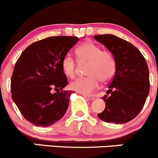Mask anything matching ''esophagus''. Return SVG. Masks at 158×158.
<instances>
[{"instance_id": "esophagus-1", "label": "esophagus", "mask_w": 158, "mask_h": 158, "mask_svg": "<svg viewBox=\"0 0 158 158\" xmlns=\"http://www.w3.org/2000/svg\"><path fill=\"white\" fill-rule=\"evenodd\" d=\"M83 96H84V98H86V99L89 100V101H93V100L94 99V97L90 96V95H85V94H84V95H83Z\"/></svg>"}]
</instances>
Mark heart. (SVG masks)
Listing matches in <instances>:
<instances>
[{"label":"heart","mask_w":158,"mask_h":158,"mask_svg":"<svg viewBox=\"0 0 158 158\" xmlns=\"http://www.w3.org/2000/svg\"><path fill=\"white\" fill-rule=\"evenodd\" d=\"M77 58L81 63L88 62L87 74L71 84V88L83 94H90L99 88L101 81L108 82L116 71V60L114 54L107 50H101L99 45L87 41L75 50ZM62 69L68 77L74 78L77 74V61L71 55H66L62 60Z\"/></svg>","instance_id":"obj_1"}]
</instances>
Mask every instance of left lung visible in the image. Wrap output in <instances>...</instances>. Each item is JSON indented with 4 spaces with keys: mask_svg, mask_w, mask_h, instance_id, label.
<instances>
[{
    "mask_svg": "<svg viewBox=\"0 0 158 158\" xmlns=\"http://www.w3.org/2000/svg\"><path fill=\"white\" fill-rule=\"evenodd\" d=\"M116 60V71L102 99L105 109L98 118L107 123L124 124L134 119L143 108L150 90L149 70L138 49L127 40L113 35H95Z\"/></svg>",
    "mask_w": 158,
    "mask_h": 158,
    "instance_id": "left-lung-1",
    "label": "left lung"
}]
</instances>
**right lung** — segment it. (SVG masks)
<instances>
[{
    "label": "right lung",
    "instance_id": "1",
    "mask_svg": "<svg viewBox=\"0 0 158 158\" xmlns=\"http://www.w3.org/2000/svg\"><path fill=\"white\" fill-rule=\"evenodd\" d=\"M78 40L72 36L47 37L29 45L17 60L10 80L12 99L34 125L48 127L66 113L71 90H63L68 81L62 60Z\"/></svg>",
    "mask_w": 158,
    "mask_h": 158
}]
</instances>
